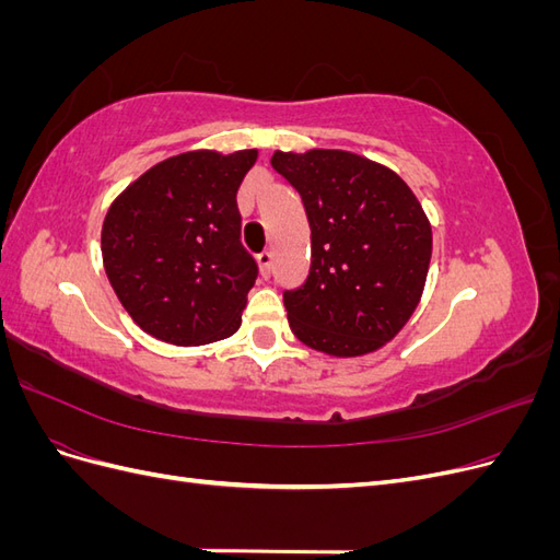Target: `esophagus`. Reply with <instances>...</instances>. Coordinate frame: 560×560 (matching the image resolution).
Wrapping results in <instances>:
<instances>
[{"instance_id": "esophagus-1", "label": "esophagus", "mask_w": 560, "mask_h": 560, "mask_svg": "<svg viewBox=\"0 0 560 560\" xmlns=\"http://www.w3.org/2000/svg\"><path fill=\"white\" fill-rule=\"evenodd\" d=\"M257 264H259V268H261V276L268 278V276H270V268H273V254H270L268 249L259 252V254H257Z\"/></svg>"}]
</instances>
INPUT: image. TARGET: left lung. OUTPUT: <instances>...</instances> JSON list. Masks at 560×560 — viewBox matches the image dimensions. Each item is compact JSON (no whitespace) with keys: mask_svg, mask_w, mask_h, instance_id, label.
Listing matches in <instances>:
<instances>
[{"mask_svg":"<svg viewBox=\"0 0 560 560\" xmlns=\"http://www.w3.org/2000/svg\"><path fill=\"white\" fill-rule=\"evenodd\" d=\"M270 165L299 191L311 224L308 278L282 294L294 336L336 358L393 341L418 306L432 257L413 191L350 151H276Z\"/></svg>","mask_w":560,"mask_h":560,"instance_id":"left-lung-1","label":"left lung"}]
</instances>
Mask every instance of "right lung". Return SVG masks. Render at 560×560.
Returning <instances> with one entry per match:
<instances>
[{"label":"right lung","instance_id":"right-lung-1","mask_svg":"<svg viewBox=\"0 0 560 560\" xmlns=\"http://www.w3.org/2000/svg\"><path fill=\"white\" fill-rule=\"evenodd\" d=\"M257 149L186 151L118 196L103 224V261L138 325L173 346L238 331L259 266L241 243L235 194Z\"/></svg>","mask_w":560,"mask_h":560}]
</instances>
